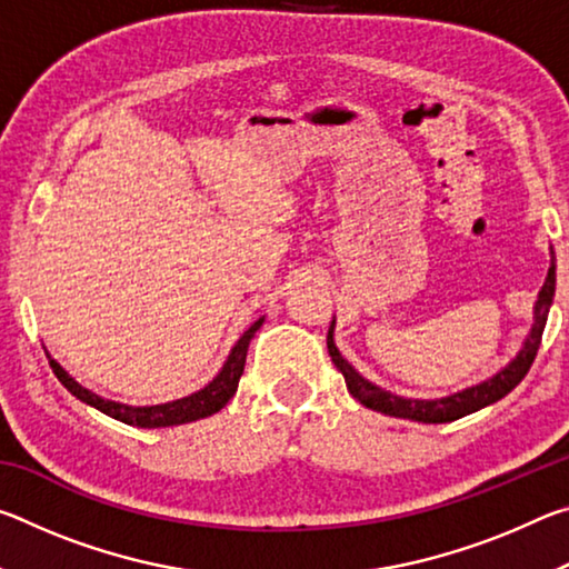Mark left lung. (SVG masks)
Instances as JSON below:
<instances>
[{
    "mask_svg": "<svg viewBox=\"0 0 569 569\" xmlns=\"http://www.w3.org/2000/svg\"><path fill=\"white\" fill-rule=\"evenodd\" d=\"M552 296H555V253H552L550 273H547V281L542 286V291H539V298L535 303V326H532V333L527 336L525 349L519 351L517 359L509 363L507 369L499 371L497 377L481 381V383H477V387L459 391V393H455V397H447V399H435V401L421 399L419 401V399L393 397V393L373 387L371 381L361 379L359 373L351 369V363L343 359L339 349H336L331 329H329V336H326V343H329V353H331V361L336 363V369L343 373L346 387H349L351 397L356 401H361L363 407L387 413V417H397V419H413V421H423V423H447V421L467 417V413H471V411L485 409V407H489V403H495L502 397H507V393L527 377L529 366H532L535 356L539 351V343H542V331L547 323V313H550V306H552Z\"/></svg>",
    "mask_w": 569,
    "mask_h": 569,
    "instance_id": "8db88e82",
    "label": "left lung"
}]
</instances>
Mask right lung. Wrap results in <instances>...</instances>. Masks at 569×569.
<instances>
[{"label":"right lung","mask_w":569,"mask_h":569,"mask_svg":"<svg viewBox=\"0 0 569 569\" xmlns=\"http://www.w3.org/2000/svg\"><path fill=\"white\" fill-rule=\"evenodd\" d=\"M261 323H263V319L256 321L243 336H240L238 343L233 346V351H230V356H228L226 366L220 369L218 377L210 381L206 389H200L198 393H190V397H186V399L158 403V407H124V403L100 399L98 393H92L84 387H80V383H77L60 363L50 361V366H52L54 377L62 381V387L70 391L72 397H77L84 403H90V407H94L102 413H108V417H112V419L130 423V427H142V429L178 427V423H188V421L210 417V413L220 411L230 399H233L238 381H240V373H243V366H246L248 343H250V339H253V333L261 329Z\"/></svg>","instance_id":"right-lung-1"}]
</instances>
